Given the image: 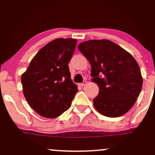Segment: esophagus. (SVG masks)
Returning <instances> with one entry per match:
<instances>
[{"label": "esophagus", "instance_id": "esophagus-1", "mask_svg": "<svg viewBox=\"0 0 155 155\" xmlns=\"http://www.w3.org/2000/svg\"><path fill=\"white\" fill-rule=\"evenodd\" d=\"M87 81H84L82 83H80V84H79V87H84V86H85V85L87 84Z\"/></svg>", "mask_w": 155, "mask_h": 155}]
</instances>
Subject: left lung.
<instances>
[{
	"label": "left lung",
	"instance_id": "8db88e82",
	"mask_svg": "<svg viewBox=\"0 0 155 155\" xmlns=\"http://www.w3.org/2000/svg\"><path fill=\"white\" fill-rule=\"evenodd\" d=\"M91 64L92 81L99 93L93 104L99 113L118 117L133 107L141 91L143 79L134 58L109 40H90L79 45Z\"/></svg>",
	"mask_w": 155,
	"mask_h": 155
}]
</instances>
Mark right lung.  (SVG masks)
Listing matches in <instances>:
<instances>
[{"label": "right lung", "mask_w": 155, "mask_h": 155, "mask_svg": "<svg viewBox=\"0 0 155 155\" xmlns=\"http://www.w3.org/2000/svg\"><path fill=\"white\" fill-rule=\"evenodd\" d=\"M77 41L57 38L38 51L22 75L23 93L28 104L46 118L60 116L70 108L78 92L68 64Z\"/></svg>", "instance_id": "obj_1"}]
</instances>
